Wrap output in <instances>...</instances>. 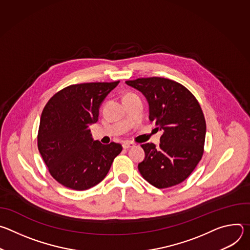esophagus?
I'll return each instance as SVG.
<instances>
[{
  "label": "esophagus",
  "instance_id": "1",
  "mask_svg": "<svg viewBox=\"0 0 250 250\" xmlns=\"http://www.w3.org/2000/svg\"><path fill=\"white\" fill-rule=\"evenodd\" d=\"M123 147H124L125 149H128V148L134 147V144H133V142H130V141H125V142H124Z\"/></svg>",
  "mask_w": 250,
  "mask_h": 250
}]
</instances>
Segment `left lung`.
<instances>
[{
  "instance_id": "obj_1",
  "label": "left lung",
  "mask_w": 250,
  "mask_h": 250,
  "mask_svg": "<svg viewBox=\"0 0 250 250\" xmlns=\"http://www.w3.org/2000/svg\"><path fill=\"white\" fill-rule=\"evenodd\" d=\"M146 98L149 120L163 131L159 147L142 145L145 160L138 164L142 177L156 188L182 183L204 152L206 121L193 94L183 85L161 77L126 81Z\"/></svg>"
}]
</instances>
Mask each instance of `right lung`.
Here are the masks:
<instances>
[{
    "label": "right lung",
    "instance_id": "add662e5",
    "mask_svg": "<svg viewBox=\"0 0 250 250\" xmlns=\"http://www.w3.org/2000/svg\"><path fill=\"white\" fill-rule=\"evenodd\" d=\"M120 81L83 83L56 93L42 114L38 146L48 171L63 186L83 191L99 184L123 147L94 140L89 126L98 122L99 109Z\"/></svg>",
    "mask_w": 250,
    "mask_h": 250
}]
</instances>
